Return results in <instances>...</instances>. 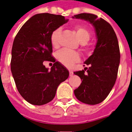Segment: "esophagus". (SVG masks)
Masks as SVG:
<instances>
[{"label": "esophagus", "instance_id": "obj_1", "mask_svg": "<svg viewBox=\"0 0 132 132\" xmlns=\"http://www.w3.org/2000/svg\"><path fill=\"white\" fill-rule=\"evenodd\" d=\"M73 72L72 71H69V75L71 76H73Z\"/></svg>", "mask_w": 132, "mask_h": 132}]
</instances>
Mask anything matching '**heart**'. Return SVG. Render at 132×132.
<instances>
[{"instance_id": "b5f03b06", "label": "heart", "mask_w": 132, "mask_h": 132, "mask_svg": "<svg viewBox=\"0 0 132 132\" xmlns=\"http://www.w3.org/2000/svg\"><path fill=\"white\" fill-rule=\"evenodd\" d=\"M78 40L82 44H86L90 39V33L88 30L83 26L77 25L74 27ZM60 34V30H55L51 35V43L54 47H57L59 45V36ZM56 58L61 63L65 66H69L76 61L79 60L80 56L77 52H70L66 49H62L56 54Z\"/></svg>"}]
</instances>
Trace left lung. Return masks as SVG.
I'll return each mask as SVG.
<instances>
[{
	"label": "left lung",
	"mask_w": 132,
	"mask_h": 132,
	"mask_svg": "<svg viewBox=\"0 0 132 132\" xmlns=\"http://www.w3.org/2000/svg\"><path fill=\"white\" fill-rule=\"evenodd\" d=\"M73 18L89 22L94 27L97 37L94 52L84 62L89 68L74 72L82 80L74 94L80 102L97 105L108 97L116 81L120 61L117 37L110 24L95 15L80 13Z\"/></svg>",
	"instance_id": "left-lung-1"
}]
</instances>
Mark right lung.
I'll return each mask as SVG.
<instances>
[{
    "label": "right lung",
    "mask_w": 132,
    "mask_h": 132,
    "mask_svg": "<svg viewBox=\"0 0 132 132\" xmlns=\"http://www.w3.org/2000/svg\"><path fill=\"white\" fill-rule=\"evenodd\" d=\"M68 20L59 15L37 14L22 25L15 37L11 72L20 94L32 105L52 101L58 86L69 77L66 67L52 56L51 43L52 33ZM45 60L54 62L51 70L43 65Z\"/></svg>",
    "instance_id": "right-lung-1"
}]
</instances>
